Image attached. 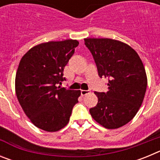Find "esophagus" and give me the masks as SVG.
<instances>
[{
    "mask_svg": "<svg viewBox=\"0 0 160 160\" xmlns=\"http://www.w3.org/2000/svg\"><path fill=\"white\" fill-rule=\"evenodd\" d=\"M90 93V90H81V94L82 96L86 95V94H89Z\"/></svg>",
    "mask_w": 160,
    "mask_h": 160,
    "instance_id": "esophagus-1",
    "label": "esophagus"
}]
</instances>
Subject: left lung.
Segmentation results:
<instances>
[{
	"label": "left lung",
	"mask_w": 160,
	"mask_h": 160,
	"mask_svg": "<svg viewBox=\"0 0 160 160\" xmlns=\"http://www.w3.org/2000/svg\"><path fill=\"white\" fill-rule=\"evenodd\" d=\"M100 78H108V91L95 92L97 105L90 109L96 122L107 129L129 122L138 112L146 93L143 64L131 46L110 38H86Z\"/></svg>",
	"instance_id": "left-lung-1"
}]
</instances>
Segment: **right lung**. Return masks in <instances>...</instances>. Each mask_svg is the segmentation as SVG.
Masks as SVG:
<instances>
[{
	"instance_id": "1",
	"label": "right lung",
	"mask_w": 160,
	"mask_h": 160,
	"mask_svg": "<svg viewBox=\"0 0 160 160\" xmlns=\"http://www.w3.org/2000/svg\"><path fill=\"white\" fill-rule=\"evenodd\" d=\"M78 46L76 40L49 42L32 47L22 57L15 79L20 105L37 128L54 132L66 127L80 90L58 87L66 81L65 66Z\"/></svg>"
}]
</instances>
